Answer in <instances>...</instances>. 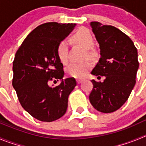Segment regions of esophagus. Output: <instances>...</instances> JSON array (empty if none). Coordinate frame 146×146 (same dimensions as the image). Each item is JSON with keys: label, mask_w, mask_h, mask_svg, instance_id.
Returning a JSON list of instances; mask_svg holds the SVG:
<instances>
[{"label": "esophagus", "mask_w": 146, "mask_h": 146, "mask_svg": "<svg viewBox=\"0 0 146 146\" xmlns=\"http://www.w3.org/2000/svg\"><path fill=\"white\" fill-rule=\"evenodd\" d=\"M82 81H83V80H81V79H77V83H78V84L81 83V82H82Z\"/></svg>", "instance_id": "1"}]
</instances>
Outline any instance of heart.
<instances>
[{
	"label": "heart",
	"instance_id": "heart-1",
	"mask_svg": "<svg viewBox=\"0 0 146 146\" xmlns=\"http://www.w3.org/2000/svg\"><path fill=\"white\" fill-rule=\"evenodd\" d=\"M72 43L79 44L86 48L85 57L93 59L96 56V51L93 47L94 37L91 31L86 28H80L72 35L70 38ZM57 55L62 64H66L69 57V47L66 40H62L57 46ZM91 64L88 61L82 63H71L66 68L67 74L76 78H82L91 69Z\"/></svg>",
	"mask_w": 146,
	"mask_h": 146
}]
</instances>
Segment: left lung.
I'll return each instance as SVG.
<instances>
[{
	"label": "left lung",
	"mask_w": 146,
	"mask_h": 146,
	"mask_svg": "<svg viewBox=\"0 0 146 146\" xmlns=\"http://www.w3.org/2000/svg\"><path fill=\"white\" fill-rule=\"evenodd\" d=\"M91 26L101 54L91 74L105 79L102 82L91 80L89 100L98 111L112 113L126 102L136 83L137 50L131 38L115 27L99 22H91Z\"/></svg>",
	"instance_id": "8db88e82"
}]
</instances>
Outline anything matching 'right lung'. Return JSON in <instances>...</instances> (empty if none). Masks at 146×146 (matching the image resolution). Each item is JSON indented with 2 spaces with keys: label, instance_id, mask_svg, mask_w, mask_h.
<instances>
[{
  "label": "right lung",
  "instance_id": "right-lung-1",
  "mask_svg": "<svg viewBox=\"0 0 146 146\" xmlns=\"http://www.w3.org/2000/svg\"><path fill=\"white\" fill-rule=\"evenodd\" d=\"M75 24L47 23L33 30L23 41L13 61L12 86L20 104L31 116L52 122L66 112L68 97L77 85L74 77L63 80L64 66L57 46ZM62 80L50 87V81Z\"/></svg>",
  "mask_w": 146,
  "mask_h": 146
}]
</instances>
